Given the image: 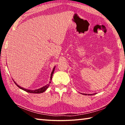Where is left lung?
<instances>
[{"instance_id":"left-lung-1","label":"left lung","mask_w":125,"mask_h":125,"mask_svg":"<svg viewBox=\"0 0 125 125\" xmlns=\"http://www.w3.org/2000/svg\"><path fill=\"white\" fill-rule=\"evenodd\" d=\"M83 95H87V94H83ZM90 95V94H88V95ZM91 95H92V94H91Z\"/></svg>"}]
</instances>
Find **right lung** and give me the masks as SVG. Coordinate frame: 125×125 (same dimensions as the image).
<instances>
[{"label":"right lung","mask_w":125,"mask_h":125,"mask_svg":"<svg viewBox=\"0 0 125 125\" xmlns=\"http://www.w3.org/2000/svg\"><path fill=\"white\" fill-rule=\"evenodd\" d=\"M54 69H55V67H54L53 69V70H52V72H51V74L50 81V82H49V83L47 84H46V85H45V86H43V87L38 89H36V90H30V89H25V88H24L21 87V86H19V85H18V84H17L16 82H15L14 80H14L15 84H16L17 86H18V87L19 88H20L21 89L24 90V91H25V92H27V93H34V94H40V93H43L44 92H45V91H46V90H47V89L48 88V86H50V84L51 83V80H52L53 74L54 71Z\"/></svg>","instance_id":"right-lung-1"}]
</instances>
